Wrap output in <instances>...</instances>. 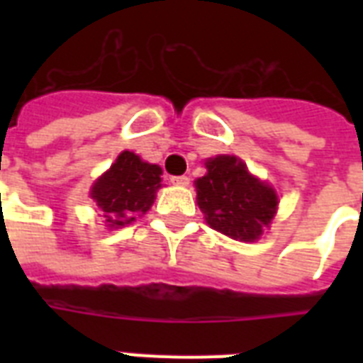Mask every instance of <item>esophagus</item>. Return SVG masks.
<instances>
[{"instance_id": "obj_1", "label": "esophagus", "mask_w": 363, "mask_h": 363, "mask_svg": "<svg viewBox=\"0 0 363 363\" xmlns=\"http://www.w3.org/2000/svg\"><path fill=\"white\" fill-rule=\"evenodd\" d=\"M171 182H173V184H177V186H188V182H190V179H188L186 175L171 177Z\"/></svg>"}]
</instances>
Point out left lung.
<instances>
[{
    "label": "left lung",
    "instance_id": "left-lung-1",
    "mask_svg": "<svg viewBox=\"0 0 363 363\" xmlns=\"http://www.w3.org/2000/svg\"><path fill=\"white\" fill-rule=\"evenodd\" d=\"M207 173L196 181L198 205L213 230L239 241H256L271 224L277 194L248 173L235 156L205 162Z\"/></svg>",
    "mask_w": 363,
    "mask_h": 363
}]
</instances>
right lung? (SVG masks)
Returning a JSON list of instances; mask_svg holds the SVG:
<instances>
[{
  "label": "right lung",
  "instance_id": "right-lung-1",
  "mask_svg": "<svg viewBox=\"0 0 363 363\" xmlns=\"http://www.w3.org/2000/svg\"><path fill=\"white\" fill-rule=\"evenodd\" d=\"M160 175L158 165L147 164L137 154L124 150L92 186V199L104 211L105 224L121 228L145 215L162 186Z\"/></svg>",
  "mask_w": 363,
  "mask_h": 363
}]
</instances>
